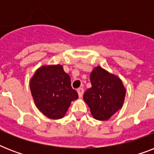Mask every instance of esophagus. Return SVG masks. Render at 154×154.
Instances as JSON below:
<instances>
[{
    "instance_id": "34e87169",
    "label": "esophagus",
    "mask_w": 154,
    "mask_h": 154,
    "mask_svg": "<svg viewBox=\"0 0 154 154\" xmlns=\"http://www.w3.org/2000/svg\"><path fill=\"white\" fill-rule=\"evenodd\" d=\"M77 93H78V95H79L80 97H82L83 96V94H84V89L83 88H79L77 89Z\"/></svg>"
}]
</instances>
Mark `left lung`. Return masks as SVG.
Here are the masks:
<instances>
[{"label": "left lung", "instance_id": "obj_1", "mask_svg": "<svg viewBox=\"0 0 154 154\" xmlns=\"http://www.w3.org/2000/svg\"><path fill=\"white\" fill-rule=\"evenodd\" d=\"M92 87L87 89L83 99L90 109L92 116L106 121L122 108L126 89L117 75L97 66L90 73Z\"/></svg>", "mask_w": 154, "mask_h": 154}]
</instances>
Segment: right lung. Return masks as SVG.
I'll list each match as a JSON object with an SVG mask.
<instances>
[{
    "label": "right lung",
    "instance_id": "right-lung-1",
    "mask_svg": "<svg viewBox=\"0 0 154 154\" xmlns=\"http://www.w3.org/2000/svg\"><path fill=\"white\" fill-rule=\"evenodd\" d=\"M29 86L35 105L50 119L64 117L71 102L78 98L61 65L38 68L30 79Z\"/></svg>",
    "mask_w": 154,
    "mask_h": 154
}]
</instances>
